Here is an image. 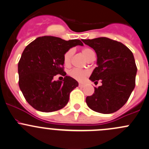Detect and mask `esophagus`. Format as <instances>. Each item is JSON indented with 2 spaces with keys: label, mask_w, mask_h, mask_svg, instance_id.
Returning a JSON list of instances; mask_svg holds the SVG:
<instances>
[{
  "label": "esophagus",
  "mask_w": 149,
  "mask_h": 149,
  "mask_svg": "<svg viewBox=\"0 0 149 149\" xmlns=\"http://www.w3.org/2000/svg\"><path fill=\"white\" fill-rule=\"evenodd\" d=\"M85 84H83V83H79V87H85Z\"/></svg>",
  "instance_id": "34e87169"
}]
</instances>
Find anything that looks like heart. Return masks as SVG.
Wrapping results in <instances>:
<instances>
[{
    "mask_svg": "<svg viewBox=\"0 0 149 149\" xmlns=\"http://www.w3.org/2000/svg\"><path fill=\"white\" fill-rule=\"evenodd\" d=\"M73 53H74V51H73L72 49H70L67 50V51L64 53L63 56V61L64 65L65 66H69L70 64ZM82 53L87 60H89V59H91L93 56H95V52L90 48L82 49ZM89 74H90V72H89L88 70H79V69H72V70L69 72V74H70V76L71 77L76 79V80L79 81V82H82V81L85 80L86 77L89 75Z\"/></svg>",
    "mask_w": 149,
    "mask_h": 149,
    "instance_id": "heart-1",
    "label": "heart"
}]
</instances>
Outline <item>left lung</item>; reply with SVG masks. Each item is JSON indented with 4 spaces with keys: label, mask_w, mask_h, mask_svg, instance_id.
Returning <instances> with one entry per match:
<instances>
[{
    "label": "left lung",
    "mask_w": 149,
    "mask_h": 149,
    "mask_svg": "<svg viewBox=\"0 0 149 149\" xmlns=\"http://www.w3.org/2000/svg\"><path fill=\"white\" fill-rule=\"evenodd\" d=\"M97 54V65L90 79L102 85L95 87L86 103L97 113L110 114L122 108L128 101L136 85L137 72L133 53L119 41L106 37L82 39Z\"/></svg>",
    "instance_id": "8db88e82"
}]
</instances>
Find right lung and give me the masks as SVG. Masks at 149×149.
<instances>
[{"label": "right lung", "instance_id": "1", "mask_svg": "<svg viewBox=\"0 0 149 149\" xmlns=\"http://www.w3.org/2000/svg\"><path fill=\"white\" fill-rule=\"evenodd\" d=\"M83 45L79 39L65 41L52 36L38 37L21 54L18 64V85L26 100L41 112H53L64 108L77 81L64 72V53L75 46ZM65 77L54 81L55 75Z\"/></svg>", "mask_w": 149, "mask_h": 149}]
</instances>
